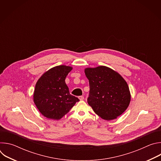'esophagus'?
<instances>
[{"label":"esophagus","mask_w":161,"mask_h":161,"mask_svg":"<svg viewBox=\"0 0 161 161\" xmlns=\"http://www.w3.org/2000/svg\"><path fill=\"white\" fill-rule=\"evenodd\" d=\"M78 98H79V99H80V101H83V100L84 99V97H83V96H79V97H78Z\"/></svg>","instance_id":"1"}]
</instances>
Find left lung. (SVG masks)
Instances as JSON below:
<instances>
[{"instance_id": "obj_1", "label": "left lung", "mask_w": 161, "mask_h": 161, "mask_svg": "<svg viewBox=\"0 0 161 161\" xmlns=\"http://www.w3.org/2000/svg\"><path fill=\"white\" fill-rule=\"evenodd\" d=\"M85 73L90 86L88 104L103 119H117L130 101L127 82L117 72L103 65L86 68Z\"/></svg>"}]
</instances>
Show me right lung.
<instances>
[{"mask_svg": "<svg viewBox=\"0 0 161 161\" xmlns=\"http://www.w3.org/2000/svg\"><path fill=\"white\" fill-rule=\"evenodd\" d=\"M73 68L58 65L44 73L36 84L34 102L43 116L59 120L80 100L70 94L65 80Z\"/></svg>", "mask_w": 161, "mask_h": 161, "instance_id": "right-lung-1", "label": "right lung"}]
</instances>
